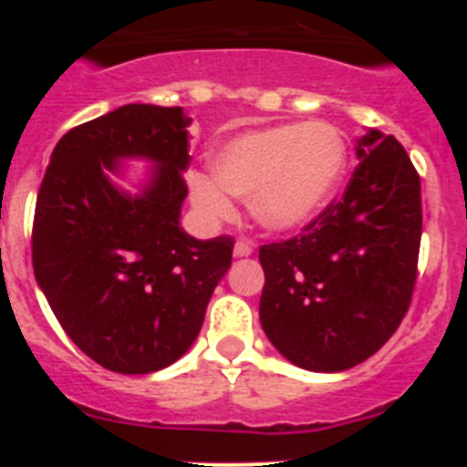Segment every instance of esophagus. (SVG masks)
<instances>
[{
    "instance_id": "1",
    "label": "esophagus",
    "mask_w": 467,
    "mask_h": 467,
    "mask_svg": "<svg viewBox=\"0 0 467 467\" xmlns=\"http://www.w3.org/2000/svg\"><path fill=\"white\" fill-rule=\"evenodd\" d=\"M253 250L254 247L250 241H236V245H234V254H236V257H250Z\"/></svg>"
}]
</instances>
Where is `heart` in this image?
<instances>
[{"instance_id":"1","label":"heart","mask_w":467,"mask_h":467,"mask_svg":"<svg viewBox=\"0 0 467 467\" xmlns=\"http://www.w3.org/2000/svg\"><path fill=\"white\" fill-rule=\"evenodd\" d=\"M348 147L332 123H280L250 130L213 154V175L189 177L192 201L205 217H229L231 196H250L254 222L292 231L311 222L341 182Z\"/></svg>"}]
</instances>
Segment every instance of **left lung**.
<instances>
[{
  "label": "left lung",
  "instance_id": "1",
  "mask_svg": "<svg viewBox=\"0 0 467 467\" xmlns=\"http://www.w3.org/2000/svg\"><path fill=\"white\" fill-rule=\"evenodd\" d=\"M344 196L287 241L259 247V317L271 344L311 372L374 356L407 316L419 274L420 177L393 135L369 130Z\"/></svg>",
  "mask_w": 467,
  "mask_h": 467
}]
</instances>
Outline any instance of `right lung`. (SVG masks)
Listing matches in <instances>:
<instances>
[{
	"mask_svg": "<svg viewBox=\"0 0 467 467\" xmlns=\"http://www.w3.org/2000/svg\"><path fill=\"white\" fill-rule=\"evenodd\" d=\"M189 123L182 107L123 105L74 126L36 193V283L69 339L109 372L150 374L182 358L231 266L234 238L180 229ZM123 155L160 163L142 197L104 177Z\"/></svg>",
	"mask_w": 467,
	"mask_h": 467,
	"instance_id": "add662e5",
	"label": "right lung"
}]
</instances>
